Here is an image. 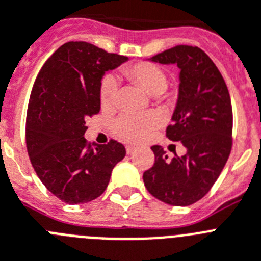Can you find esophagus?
I'll use <instances>...</instances> for the list:
<instances>
[{
    "label": "esophagus",
    "mask_w": 261,
    "mask_h": 261,
    "mask_svg": "<svg viewBox=\"0 0 261 261\" xmlns=\"http://www.w3.org/2000/svg\"><path fill=\"white\" fill-rule=\"evenodd\" d=\"M135 150H136V148L133 145H126V153H128V154L133 153Z\"/></svg>",
    "instance_id": "34e87169"
}]
</instances>
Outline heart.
I'll list each match as a JSON object with an SVG mask.
<instances>
[{
  "label": "heart",
  "instance_id": "heart-1",
  "mask_svg": "<svg viewBox=\"0 0 261 261\" xmlns=\"http://www.w3.org/2000/svg\"><path fill=\"white\" fill-rule=\"evenodd\" d=\"M124 76L150 96H159L167 89L168 77L161 68L150 62H137L122 69ZM117 84L112 76L102 79L100 85L101 107L109 111L115 107ZM161 116L156 112L143 115H122L113 122V132L128 143H140L160 125Z\"/></svg>",
  "mask_w": 261,
  "mask_h": 261
}]
</instances>
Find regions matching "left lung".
<instances>
[{
  "mask_svg": "<svg viewBox=\"0 0 261 261\" xmlns=\"http://www.w3.org/2000/svg\"><path fill=\"white\" fill-rule=\"evenodd\" d=\"M178 72V96L167 137L187 153L168 160L153 145V167L144 172L148 192L169 205L187 206L203 199L220 176L232 148V105L221 73L197 46L177 45L149 58Z\"/></svg>",
  "mask_w": 261,
  "mask_h": 261,
  "instance_id": "1",
  "label": "left lung"
}]
</instances>
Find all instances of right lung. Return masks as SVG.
Instances as JSON below:
<instances>
[{
  "mask_svg": "<svg viewBox=\"0 0 261 261\" xmlns=\"http://www.w3.org/2000/svg\"><path fill=\"white\" fill-rule=\"evenodd\" d=\"M128 61L84 41H70L48 58L30 93L27 148L42 184L66 204H85L104 193L124 145H90L87 118L100 112L105 72Z\"/></svg>",
  "mask_w": 261,
  "mask_h": 261,
  "instance_id": "1",
  "label": "right lung"
}]
</instances>
